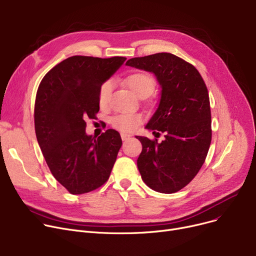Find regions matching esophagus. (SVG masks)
<instances>
[{"mask_svg":"<svg viewBox=\"0 0 256 256\" xmlns=\"http://www.w3.org/2000/svg\"><path fill=\"white\" fill-rule=\"evenodd\" d=\"M130 137V135H128V134H124V132H121V139H122L124 141L128 140Z\"/></svg>","mask_w":256,"mask_h":256,"instance_id":"esophagus-1","label":"esophagus"}]
</instances>
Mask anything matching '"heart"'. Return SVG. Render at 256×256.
Returning <instances> with one entry per match:
<instances>
[{
  "label": "heart",
  "instance_id": "1",
  "mask_svg": "<svg viewBox=\"0 0 256 256\" xmlns=\"http://www.w3.org/2000/svg\"><path fill=\"white\" fill-rule=\"evenodd\" d=\"M126 84L130 89V91L138 98H148L154 92L156 87L154 78L146 72H134L126 78ZM112 92V82L106 80L100 86L98 91V102L100 106L106 104L109 102L110 96ZM141 116L138 114L126 113L120 114L112 118V126L124 132H132L137 128L141 122Z\"/></svg>",
  "mask_w": 256,
  "mask_h": 256
}]
</instances>
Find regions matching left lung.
Listing matches in <instances>:
<instances>
[{
  "label": "left lung",
  "mask_w": 256,
  "mask_h": 256,
  "mask_svg": "<svg viewBox=\"0 0 256 256\" xmlns=\"http://www.w3.org/2000/svg\"><path fill=\"white\" fill-rule=\"evenodd\" d=\"M126 65L152 72L160 98L145 128L162 132L165 139L136 136L142 144L137 166L150 189L176 193L189 184L204 165L212 141L208 88L195 67L170 52L132 58Z\"/></svg>",
  "instance_id": "1"
}]
</instances>
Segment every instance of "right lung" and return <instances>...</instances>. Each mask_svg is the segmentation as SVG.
<instances>
[{
  "instance_id": "add662e5",
  "label": "right lung",
  "mask_w": 256,
  "mask_h": 256,
  "mask_svg": "<svg viewBox=\"0 0 256 256\" xmlns=\"http://www.w3.org/2000/svg\"><path fill=\"white\" fill-rule=\"evenodd\" d=\"M124 57L72 56L52 68L37 90L36 138L52 174L70 193L98 189L110 176L122 141L115 130L86 134V119L100 111L98 91Z\"/></svg>"
}]
</instances>
